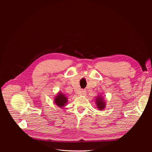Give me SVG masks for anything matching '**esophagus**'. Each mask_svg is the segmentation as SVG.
I'll list each match as a JSON object with an SVG mask.
<instances>
[{
    "label": "esophagus",
    "mask_w": 152,
    "mask_h": 152,
    "mask_svg": "<svg viewBox=\"0 0 152 152\" xmlns=\"http://www.w3.org/2000/svg\"><path fill=\"white\" fill-rule=\"evenodd\" d=\"M81 94H82L83 95H84V96H86V91L85 90H82V91H81Z\"/></svg>",
    "instance_id": "obj_1"
}]
</instances>
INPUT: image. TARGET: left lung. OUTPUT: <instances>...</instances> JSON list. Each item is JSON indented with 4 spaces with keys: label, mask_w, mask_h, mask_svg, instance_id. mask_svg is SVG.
<instances>
[{
    "label": "left lung",
    "mask_w": 152,
    "mask_h": 152,
    "mask_svg": "<svg viewBox=\"0 0 152 152\" xmlns=\"http://www.w3.org/2000/svg\"><path fill=\"white\" fill-rule=\"evenodd\" d=\"M95 103H96V105L97 108L99 110H102L105 109L106 107V100L104 99V97H103L102 95H99L95 99Z\"/></svg>",
    "instance_id": "1"
}]
</instances>
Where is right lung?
Here are the masks:
<instances>
[{"label": "right lung", "mask_w": 152, "mask_h": 152, "mask_svg": "<svg viewBox=\"0 0 152 152\" xmlns=\"http://www.w3.org/2000/svg\"><path fill=\"white\" fill-rule=\"evenodd\" d=\"M53 102L55 104L57 105L58 107L63 108L66 105V103H68V97L66 96L65 94L60 91L54 97Z\"/></svg>", "instance_id": "obj_1"}]
</instances>
